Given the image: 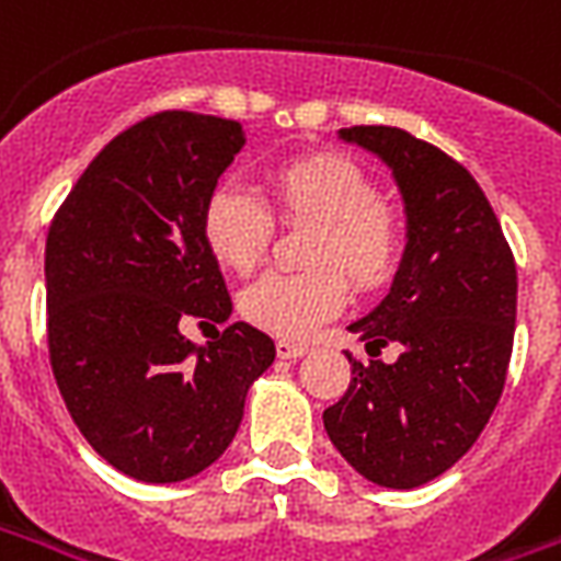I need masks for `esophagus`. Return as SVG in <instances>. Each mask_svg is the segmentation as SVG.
Here are the masks:
<instances>
[{"mask_svg":"<svg viewBox=\"0 0 561 561\" xmlns=\"http://www.w3.org/2000/svg\"><path fill=\"white\" fill-rule=\"evenodd\" d=\"M276 354H279V359H300V356L309 354V347H306V344L279 342L276 344Z\"/></svg>","mask_w":561,"mask_h":561,"instance_id":"1","label":"esophagus"}]
</instances>
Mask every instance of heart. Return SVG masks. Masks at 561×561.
<instances>
[{
  "label": "heart",
  "mask_w": 561,
  "mask_h": 561,
  "mask_svg": "<svg viewBox=\"0 0 561 561\" xmlns=\"http://www.w3.org/2000/svg\"><path fill=\"white\" fill-rule=\"evenodd\" d=\"M282 217L321 222L309 259L321 267L264 273L240 294V312L279 339H309L347 306L351 276L359 291H377L396 276L404 252L398 219L380 205V190L344 153H306L270 172ZM273 238L270 207L252 190L219 184L202 207V240L222 267L247 273Z\"/></svg>",
  "instance_id": "obj_1"
}]
</instances>
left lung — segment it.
I'll return each instance as SVG.
<instances>
[{
	"label": "left lung",
	"mask_w": 561,
	"mask_h": 561,
	"mask_svg": "<svg viewBox=\"0 0 561 561\" xmlns=\"http://www.w3.org/2000/svg\"><path fill=\"white\" fill-rule=\"evenodd\" d=\"M392 169L408 243L389 294L347 330L368 354L323 410L342 458L380 488L410 491L458 463L488 425L512 359L517 267L476 178L449 153L398 127H344Z\"/></svg>",
	"instance_id": "obj_1"
}]
</instances>
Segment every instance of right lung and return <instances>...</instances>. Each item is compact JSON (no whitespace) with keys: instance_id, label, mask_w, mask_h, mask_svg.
Segmentation results:
<instances>
[{"instance_id":"obj_1","label":"right lung","mask_w":561,"mask_h":561,"mask_svg":"<svg viewBox=\"0 0 561 561\" xmlns=\"http://www.w3.org/2000/svg\"><path fill=\"white\" fill-rule=\"evenodd\" d=\"M243 145L238 122L157 112L91 160L49 226L53 375L91 449L136 481L207 470L276 359L273 339L243 321L205 344L181 333L186 314H231L202 207Z\"/></svg>"}]
</instances>
